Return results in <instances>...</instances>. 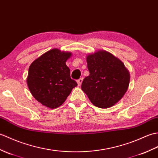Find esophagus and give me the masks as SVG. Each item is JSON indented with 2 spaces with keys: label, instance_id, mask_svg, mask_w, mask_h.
I'll return each instance as SVG.
<instances>
[{
  "label": "esophagus",
  "instance_id": "obj_1",
  "mask_svg": "<svg viewBox=\"0 0 158 158\" xmlns=\"http://www.w3.org/2000/svg\"><path fill=\"white\" fill-rule=\"evenodd\" d=\"M82 78H80V79H78V80H77V83H78V85L79 86H81V85H82Z\"/></svg>",
  "mask_w": 158,
  "mask_h": 158
}]
</instances>
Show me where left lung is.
Masks as SVG:
<instances>
[{"instance_id": "obj_1", "label": "left lung", "mask_w": 158, "mask_h": 158, "mask_svg": "<svg viewBox=\"0 0 158 158\" xmlns=\"http://www.w3.org/2000/svg\"><path fill=\"white\" fill-rule=\"evenodd\" d=\"M90 74L84 79L82 90L94 106L112 107L127 92L130 73L120 59L106 51H98L86 57Z\"/></svg>"}]
</instances>
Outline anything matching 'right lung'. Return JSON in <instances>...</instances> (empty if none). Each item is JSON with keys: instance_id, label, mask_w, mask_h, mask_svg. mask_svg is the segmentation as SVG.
<instances>
[{"instance_id": "right-lung-1", "label": "right lung", "mask_w": 158, "mask_h": 158, "mask_svg": "<svg viewBox=\"0 0 158 158\" xmlns=\"http://www.w3.org/2000/svg\"><path fill=\"white\" fill-rule=\"evenodd\" d=\"M69 52L53 48L42 55L30 65L27 84L32 96L48 108L59 107L78 84L70 77L65 64Z\"/></svg>"}]
</instances>
